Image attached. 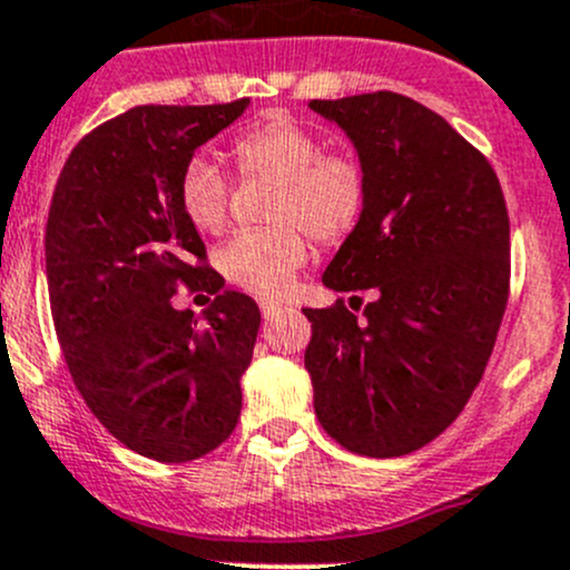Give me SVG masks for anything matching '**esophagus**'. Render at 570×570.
<instances>
[{
	"mask_svg": "<svg viewBox=\"0 0 570 570\" xmlns=\"http://www.w3.org/2000/svg\"><path fill=\"white\" fill-rule=\"evenodd\" d=\"M258 308H262V317L269 320V317H275V314H278L281 308H284V303L269 301V297H262V301H258Z\"/></svg>",
	"mask_w": 570,
	"mask_h": 570,
	"instance_id": "esophagus-1",
	"label": "esophagus"
}]
</instances>
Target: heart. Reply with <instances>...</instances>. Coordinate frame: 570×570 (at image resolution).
Segmentation results:
<instances>
[{
	"label": "heart",
	"instance_id": "b5f03b06",
	"mask_svg": "<svg viewBox=\"0 0 570 570\" xmlns=\"http://www.w3.org/2000/svg\"><path fill=\"white\" fill-rule=\"evenodd\" d=\"M232 157L243 176H273V226L243 228L217 248V269L253 295H281L312 256V237L336 245L358 228L370 204L366 165L350 151H325L320 131L292 118H267L237 131ZM178 209L189 226L220 234L228 223L232 184L204 154L184 163Z\"/></svg>",
	"mask_w": 570,
	"mask_h": 570
}]
</instances>
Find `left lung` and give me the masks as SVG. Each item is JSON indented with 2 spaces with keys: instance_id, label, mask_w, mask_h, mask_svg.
Returning a JSON list of instances; mask_svg holds the SVG:
<instances>
[{
  "instance_id": "1",
  "label": "left lung",
  "mask_w": 570,
  "mask_h": 570,
  "mask_svg": "<svg viewBox=\"0 0 570 570\" xmlns=\"http://www.w3.org/2000/svg\"><path fill=\"white\" fill-rule=\"evenodd\" d=\"M308 107L370 174L364 217L322 284L375 295L361 317L342 301L303 308L314 411L344 450L400 458L444 433L485 372L508 306V206L488 159L407 96Z\"/></svg>"
}]
</instances>
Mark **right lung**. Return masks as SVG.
Segmentation results:
<instances>
[{
  "mask_svg": "<svg viewBox=\"0 0 570 570\" xmlns=\"http://www.w3.org/2000/svg\"><path fill=\"white\" fill-rule=\"evenodd\" d=\"M248 105L131 107L77 142L51 195L46 281L68 372L109 433L159 463L217 450L243 411L262 314L206 267L176 184ZM178 283L216 295L204 323L173 308Z\"/></svg>",
  "mask_w": 570,
  "mask_h": 570,
  "instance_id": "add662e5",
  "label": "right lung"
}]
</instances>
